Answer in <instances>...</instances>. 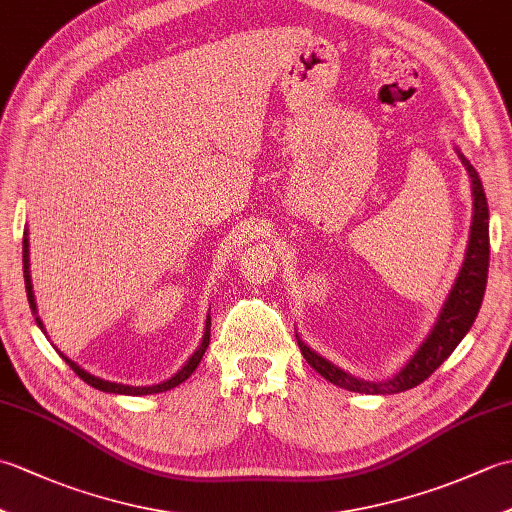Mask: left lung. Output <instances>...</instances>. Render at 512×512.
<instances>
[{"label": "left lung", "mask_w": 512, "mask_h": 512, "mask_svg": "<svg viewBox=\"0 0 512 512\" xmlns=\"http://www.w3.org/2000/svg\"><path fill=\"white\" fill-rule=\"evenodd\" d=\"M462 165L469 171L473 180V226H471V239H469V250H466L464 266L458 275V281L451 290V295L444 303L440 319L436 328L429 334V339L420 345V350L413 354L411 361L402 367L394 378L383 380V383H369V380L354 378L343 369L325 361L314 350L303 343L299 336V347L301 354L306 358L308 365L319 372L325 380L339 385L343 389L358 391V394H398V391H405L420 385L422 380H427L436 369L447 361L451 352L458 347V343L464 339V334L471 330V325L480 312L484 290H486V277H488V255H491V244H488V204H486V193L482 187V180L477 176L473 165L460 154Z\"/></svg>", "instance_id": "obj_1"}]
</instances>
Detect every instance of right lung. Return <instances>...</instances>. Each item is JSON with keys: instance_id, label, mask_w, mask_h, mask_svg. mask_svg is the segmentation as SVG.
Wrapping results in <instances>:
<instances>
[{"instance_id": "obj_1", "label": "right lung", "mask_w": 512, "mask_h": 512, "mask_svg": "<svg viewBox=\"0 0 512 512\" xmlns=\"http://www.w3.org/2000/svg\"><path fill=\"white\" fill-rule=\"evenodd\" d=\"M30 264H28V237H24V281H26V292H28V303H30V310L37 314V303H35V295H32V284H30ZM37 325L39 328L43 330V323H41V319L37 317ZM46 332V330H43ZM209 341H211V319H206V332H204V341H202V345L198 347V350H195V354L189 358L187 361V365H184L180 372L176 374V376H171L169 380H165V383H160V385H151V387H132V385H121V383H110V380H103V378H96V376H92V374H88L85 372V369H81L79 365H76L74 361H70L68 356H63L61 352V356L65 358V363H68L72 369H74V374L79 376L81 380H85V383L88 385H92L94 389H101V391H110V394H125V396H147V394H160V391H167V389H173L176 385H180V383H184V380H187L193 372H195V367L200 365V361H202V356H204V352H206V347H209Z\"/></svg>"}]
</instances>
